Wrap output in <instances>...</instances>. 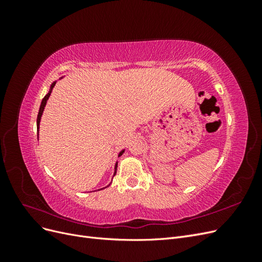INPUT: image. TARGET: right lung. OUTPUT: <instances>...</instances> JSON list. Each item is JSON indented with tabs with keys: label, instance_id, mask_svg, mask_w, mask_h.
I'll use <instances>...</instances> for the list:
<instances>
[{
	"label": "right lung",
	"instance_id": "add662e5",
	"mask_svg": "<svg viewBox=\"0 0 262 262\" xmlns=\"http://www.w3.org/2000/svg\"><path fill=\"white\" fill-rule=\"evenodd\" d=\"M60 78H62V77H60ZM55 83H57V81L55 82H53L51 85H50V89H49V92L47 93V95L46 96L43 97V99H42V101H41V105H40V108H39V113H38V117H37V131L39 132V125H40V120H41V116H42V113H43V110H45V107H46V104H47V101H48V99H49V97H50V94H51V92H52V89L54 87V85H55ZM37 137L39 138V134H37ZM124 153V149H122L120 153L118 154V157H120L122 154ZM117 165H118V163H116V165H115V171H114V176L116 175V172H117ZM113 181V180H112ZM110 184H112V182H110ZM109 184V185H110ZM108 185V186H109ZM107 186V187H108ZM107 187H105V188H107ZM105 188H101V189H105ZM101 189H99V190H101Z\"/></svg>",
	"mask_w": 262,
	"mask_h": 262
}]
</instances>
